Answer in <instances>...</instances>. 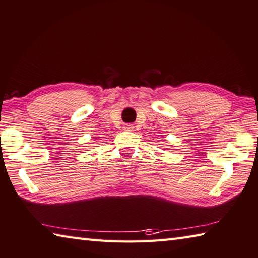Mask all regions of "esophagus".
I'll use <instances>...</instances> for the list:
<instances>
[{
    "instance_id": "esophagus-1",
    "label": "esophagus",
    "mask_w": 258,
    "mask_h": 258,
    "mask_svg": "<svg viewBox=\"0 0 258 258\" xmlns=\"http://www.w3.org/2000/svg\"><path fill=\"white\" fill-rule=\"evenodd\" d=\"M124 130L125 131H132L133 130V126L132 125H125L124 126Z\"/></svg>"
}]
</instances>
